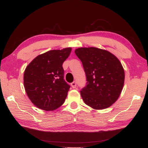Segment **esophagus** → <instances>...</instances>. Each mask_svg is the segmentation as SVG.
Wrapping results in <instances>:
<instances>
[{
    "label": "esophagus",
    "mask_w": 148,
    "mask_h": 148,
    "mask_svg": "<svg viewBox=\"0 0 148 148\" xmlns=\"http://www.w3.org/2000/svg\"><path fill=\"white\" fill-rule=\"evenodd\" d=\"M71 86H72V88H76V82H72V83L71 84Z\"/></svg>",
    "instance_id": "esophagus-1"
}]
</instances>
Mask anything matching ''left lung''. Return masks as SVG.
Here are the masks:
<instances>
[{"label":"left lung","instance_id":"8db88e82","mask_svg":"<svg viewBox=\"0 0 148 148\" xmlns=\"http://www.w3.org/2000/svg\"><path fill=\"white\" fill-rule=\"evenodd\" d=\"M86 74L87 85L80 91L87 106L95 110L111 106L121 95L125 72L114 54L97 47H79L75 50Z\"/></svg>","mask_w":148,"mask_h":148}]
</instances>
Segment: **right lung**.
I'll use <instances>...</instances> for the list:
<instances>
[{"mask_svg":"<svg viewBox=\"0 0 148 148\" xmlns=\"http://www.w3.org/2000/svg\"><path fill=\"white\" fill-rule=\"evenodd\" d=\"M71 50V47L50 50L35 57L26 67L25 89L31 101L38 108L52 111L64 103L70 86L64 79L62 63Z\"/></svg>","mask_w":148,"mask_h":148,"instance_id":"add662e5","label":"right lung"}]
</instances>
